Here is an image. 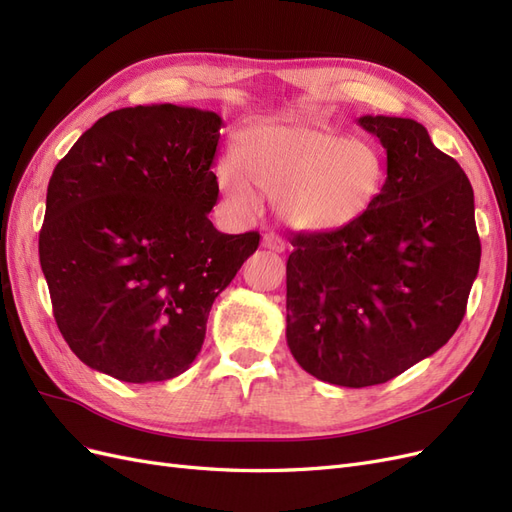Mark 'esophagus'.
<instances>
[{"instance_id": "obj_1", "label": "esophagus", "mask_w": 512, "mask_h": 512, "mask_svg": "<svg viewBox=\"0 0 512 512\" xmlns=\"http://www.w3.org/2000/svg\"><path fill=\"white\" fill-rule=\"evenodd\" d=\"M262 247H267V250H273V252H284L286 241L280 235H275V232H267V235L262 237Z\"/></svg>"}]
</instances>
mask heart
I'll list each match as a JSON object with an SVG mask.
<instances>
[{
	"label": "heart",
	"mask_w": 512,
	"mask_h": 512,
	"mask_svg": "<svg viewBox=\"0 0 512 512\" xmlns=\"http://www.w3.org/2000/svg\"><path fill=\"white\" fill-rule=\"evenodd\" d=\"M235 161L218 166L226 205L250 218L267 196L294 230L324 235L371 207L384 185V158L367 138H344L318 121L262 123L245 130Z\"/></svg>",
	"instance_id": "1"
}]
</instances>
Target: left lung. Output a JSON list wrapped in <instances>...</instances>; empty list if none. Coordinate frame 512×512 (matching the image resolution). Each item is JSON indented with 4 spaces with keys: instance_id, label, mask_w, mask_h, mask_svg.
<instances>
[{
    "instance_id": "left-lung-1",
    "label": "left lung",
    "mask_w": 512,
    "mask_h": 512,
    "mask_svg": "<svg viewBox=\"0 0 512 512\" xmlns=\"http://www.w3.org/2000/svg\"><path fill=\"white\" fill-rule=\"evenodd\" d=\"M386 149L371 207L324 235L297 232L286 262V339L322 382H389L453 337L480 265L474 192L425 126L365 115Z\"/></svg>"
}]
</instances>
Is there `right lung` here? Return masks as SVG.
<instances>
[{
  "mask_svg": "<svg viewBox=\"0 0 512 512\" xmlns=\"http://www.w3.org/2000/svg\"><path fill=\"white\" fill-rule=\"evenodd\" d=\"M222 117L151 104L98 119L53 170L38 252L57 327L91 369L162 382L192 365L215 297L260 241L224 235Z\"/></svg>",
  "mask_w": 512,
  "mask_h": 512,
  "instance_id": "right-lung-1",
  "label": "right lung"
}]
</instances>
